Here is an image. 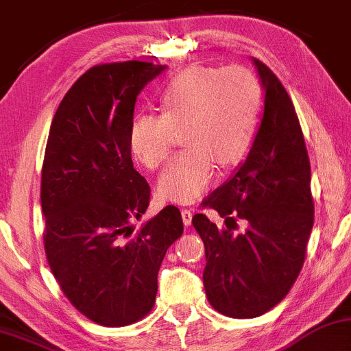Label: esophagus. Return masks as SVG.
Segmentation results:
<instances>
[{"instance_id":"34e87169","label":"esophagus","mask_w":351,"mask_h":351,"mask_svg":"<svg viewBox=\"0 0 351 351\" xmlns=\"http://www.w3.org/2000/svg\"><path fill=\"white\" fill-rule=\"evenodd\" d=\"M181 217H183V223L186 227H189L191 221H193V210H191V208H183V210H181Z\"/></svg>"}]
</instances>
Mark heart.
Here are the masks:
<instances>
[{
	"instance_id": "obj_1",
	"label": "heart",
	"mask_w": 351,
	"mask_h": 351,
	"mask_svg": "<svg viewBox=\"0 0 351 351\" xmlns=\"http://www.w3.org/2000/svg\"><path fill=\"white\" fill-rule=\"evenodd\" d=\"M162 113H144L130 128L131 152L155 170L175 147V131L183 128L184 150L173 158L157 183L168 202L197 201L214 183L217 165L233 168L245 160L259 118V81L241 66L193 64L163 86Z\"/></svg>"
}]
</instances>
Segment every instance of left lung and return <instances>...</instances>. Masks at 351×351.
<instances>
[{"mask_svg":"<svg viewBox=\"0 0 351 351\" xmlns=\"http://www.w3.org/2000/svg\"><path fill=\"white\" fill-rule=\"evenodd\" d=\"M264 90V112L250 152L202 204L225 219L219 228L193 217L206 246L202 280L208 303L228 317H257L290 291L314 221L311 167L295 106L285 87L252 58ZM247 220L234 234V217Z\"/></svg>","mask_w":351,"mask_h":351,"instance_id":"obj_1","label":"left lung"}]
</instances>
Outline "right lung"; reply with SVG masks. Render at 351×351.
<instances>
[{"label":"right lung","mask_w":351,"mask_h":351,"mask_svg":"<svg viewBox=\"0 0 351 351\" xmlns=\"http://www.w3.org/2000/svg\"><path fill=\"white\" fill-rule=\"evenodd\" d=\"M167 64L124 61L88 69L51 121L42 168L45 252L61 290L105 327L139 321L155 303L165 252L183 233L175 206L134 233L150 188L134 170L130 128L137 95Z\"/></svg>","instance_id":"right-lung-1"}]
</instances>
